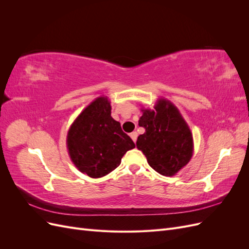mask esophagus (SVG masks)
I'll list each match as a JSON object with an SVG mask.
<instances>
[{
  "instance_id": "34e87169",
  "label": "esophagus",
  "mask_w": 249,
  "mask_h": 249,
  "mask_svg": "<svg viewBox=\"0 0 249 249\" xmlns=\"http://www.w3.org/2000/svg\"><path fill=\"white\" fill-rule=\"evenodd\" d=\"M130 136H131L132 140H133L135 143H136V140H137V137H138L137 132H132V133L130 134Z\"/></svg>"
}]
</instances>
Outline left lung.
I'll use <instances>...</instances> for the list:
<instances>
[{
    "instance_id": "obj_1",
    "label": "left lung",
    "mask_w": 249,
    "mask_h": 249,
    "mask_svg": "<svg viewBox=\"0 0 249 249\" xmlns=\"http://www.w3.org/2000/svg\"><path fill=\"white\" fill-rule=\"evenodd\" d=\"M137 148L146 157L149 166L165 177H172L189 163L193 156L192 133L178 109L160 97L154 109L141 108Z\"/></svg>"
}]
</instances>
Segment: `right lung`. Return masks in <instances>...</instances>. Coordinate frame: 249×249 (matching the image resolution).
Listing matches in <instances>:
<instances>
[{"label":"right lung","mask_w":249,"mask_h":249,"mask_svg":"<svg viewBox=\"0 0 249 249\" xmlns=\"http://www.w3.org/2000/svg\"><path fill=\"white\" fill-rule=\"evenodd\" d=\"M66 145L74 166L96 178L118 167L135 143L112 118L110 100L99 96L73 120L67 132Z\"/></svg>","instance_id":"right-lung-1"}]
</instances>
